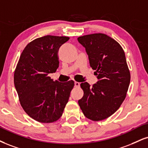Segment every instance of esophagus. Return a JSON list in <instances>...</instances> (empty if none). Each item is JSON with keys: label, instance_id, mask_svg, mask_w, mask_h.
Here are the masks:
<instances>
[{"label": "esophagus", "instance_id": "34e87169", "mask_svg": "<svg viewBox=\"0 0 148 148\" xmlns=\"http://www.w3.org/2000/svg\"><path fill=\"white\" fill-rule=\"evenodd\" d=\"M80 83H79V82H76V81H75L74 82V86L76 87V88H79L80 87Z\"/></svg>", "mask_w": 148, "mask_h": 148}]
</instances>
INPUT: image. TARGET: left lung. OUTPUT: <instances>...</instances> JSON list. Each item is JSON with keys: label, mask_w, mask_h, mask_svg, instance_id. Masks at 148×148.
<instances>
[{"label": "left lung", "mask_w": 148, "mask_h": 148, "mask_svg": "<svg viewBox=\"0 0 148 148\" xmlns=\"http://www.w3.org/2000/svg\"><path fill=\"white\" fill-rule=\"evenodd\" d=\"M85 48L90 67L97 76V83L90 87L81 84L84 94L79 105L87 118L94 121L112 115L125 100L130 82V73L123 49L104 34H93L78 38Z\"/></svg>", "instance_id": "8db88e82"}]
</instances>
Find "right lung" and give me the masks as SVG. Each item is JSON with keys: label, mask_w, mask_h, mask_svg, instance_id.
<instances>
[{"label": "right lung", "mask_w": 148, "mask_h": 148, "mask_svg": "<svg viewBox=\"0 0 148 148\" xmlns=\"http://www.w3.org/2000/svg\"><path fill=\"white\" fill-rule=\"evenodd\" d=\"M69 39L45 36L30 42L21 54L14 72V86L21 106L31 118L52 123L60 118L74 82L54 81L49 74L59 65L58 51Z\"/></svg>", "instance_id": "1"}]
</instances>
